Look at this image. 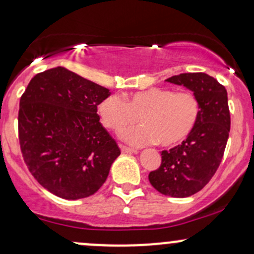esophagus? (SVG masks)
Returning <instances> with one entry per match:
<instances>
[{"mask_svg": "<svg viewBox=\"0 0 254 254\" xmlns=\"http://www.w3.org/2000/svg\"><path fill=\"white\" fill-rule=\"evenodd\" d=\"M120 149H121V151L124 153H135L136 152V150L130 149V147L125 146V145H121V144H120Z\"/></svg>", "mask_w": 254, "mask_h": 254, "instance_id": "esophagus-1", "label": "esophagus"}]
</instances>
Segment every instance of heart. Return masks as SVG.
Masks as SVG:
<instances>
[{"instance_id": "1", "label": "heart", "mask_w": 254, "mask_h": 254, "mask_svg": "<svg viewBox=\"0 0 254 254\" xmlns=\"http://www.w3.org/2000/svg\"><path fill=\"white\" fill-rule=\"evenodd\" d=\"M102 124L114 132L142 122L122 132V138L135 146L157 142L174 146L187 138L200 115V103L192 91L175 92L165 87L139 91L126 99L107 97L98 107Z\"/></svg>"}]
</instances>
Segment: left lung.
<instances>
[{
  "label": "left lung",
  "mask_w": 254,
  "mask_h": 254,
  "mask_svg": "<svg viewBox=\"0 0 254 254\" xmlns=\"http://www.w3.org/2000/svg\"><path fill=\"white\" fill-rule=\"evenodd\" d=\"M167 81L193 91L200 115L186 140L162 151L161 165L149 174V181L162 194L185 198L209 184L223 158L230 132L227 90L205 73H182Z\"/></svg>",
  "instance_id": "left-lung-1"
}]
</instances>
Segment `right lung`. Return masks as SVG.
<instances>
[{"label": "right lung", "mask_w": 254, "mask_h": 254, "mask_svg": "<svg viewBox=\"0 0 254 254\" xmlns=\"http://www.w3.org/2000/svg\"><path fill=\"white\" fill-rule=\"evenodd\" d=\"M109 90L64 67L36 74L20 98L22 157L53 194L81 199L101 189L121 153L99 122L97 107Z\"/></svg>", "instance_id": "right-lung-1"}]
</instances>
